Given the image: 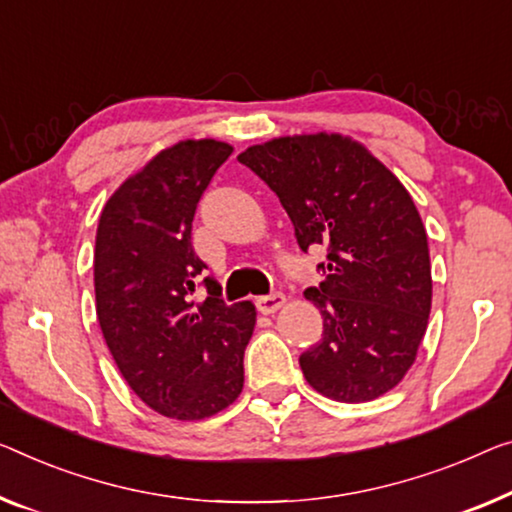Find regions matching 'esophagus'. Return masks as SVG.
Returning a JSON list of instances; mask_svg holds the SVG:
<instances>
[{"label": "esophagus", "instance_id": "esophagus-1", "mask_svg": "<svg viewBox=\"0 0 512 512\" xmlns=\"http://www.w3.org/2000/svg\"><path fill=\"white\" fill-rule=\"evenodd\" d=\"M285 303H287V296L276 292V294H269V296H259L257 308H259V312H264V315H273V312H278Z\"/></svg>", "mask_w": 512, "mask_h": 512}]
</instances>
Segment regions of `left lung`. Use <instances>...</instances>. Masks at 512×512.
Listing matches in <instances>:
<instances>
[{"mask_svg": "<svg viewBox=\"0 0 512 512\" xmlns=\"http://www.w3.org/2000/svg\"><path fill=\"white\" fill-rule=\"evenodd\" d=\"M239 163L278 195L301 250L329 248L326 278L305 289L324 335L301 354L303 377L338 402L388 393L414 365L432 308L427 234L407 188L338 133L276 137Z\"/></svg>", "mask_w": 512, "mask_h": 512, "instance_id": "1", "label": "left lung"}]
</instances>
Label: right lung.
<instances>
[{
  "mask_svg": "<svg viewBox=\"0 0 512 512\" xmlns=\"http://www.w3.org/2000/svg\"><path fill=\"white\" fill-rule=\"evenodd\" d=\"M232 154L227 142L183 140L114 190L96 232V315L121 377L144 404L202 421L239 398L255 305H227L204 278L190 230L197 202Z\"/></svg>",
  "mask_w": 512,
  "mask_h": 512,
  "instance_id": "obj_1",
  "label": "right lung"
}]
</instances>
